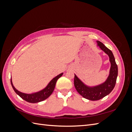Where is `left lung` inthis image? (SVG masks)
Listing matches in <instances>:
<instances>
[{"instance_id": "1", "label": "left lung", "mask_w": 132, "mask_h": 132, "mask_svg": "<svg viewBox=\"0 0 132 132\" xmlns=\"http://www.w3.org/2000/svg\"><path fill=\"white\" fill-rule=\"evenodd\" d=\"M97 46L109 55L111 63L110 74L106 80L101 84L94 87L85 85L77 75L74 76V86L76 90L83 97L91 101H96L105 97L114 89L118 75V67L112 51L100 41H97Z\"/></svg>"}]
</instances>
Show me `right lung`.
<instances>
[{
    "label": "right lung",
    "instance_id": "add662e5",
    "mask_svg": "<svg viewBox=\"0 0 132 132\" xmlns=\"http://www.w3.org/2000/svg\"><path fill=\"white\" fill-rule=\"evenodd\" d=\"M63 73L59 74L57 77L54 78L52 80L49 82L48 85L45 87V89L39 91L37 93L31 94H27L22 93L21 92L18 91L15 89V87L14 86L13 82H12L11 78V84L12 87L15 91V92L20 97H21L23 100H24L26 101L30 102V103H37L39 102L45 100L46 98L50 96L53 93V91L54 89V87L55 86V84L57 82V80L61 77Z\"/></svg>",
    "mask_w": 132,
    "mask_h": 132
}]
</instances>
